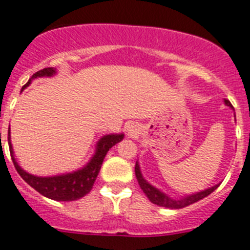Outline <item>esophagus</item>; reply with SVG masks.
Returning <instances> with one entry per match:
<instances>
[{
	"mask_svg": "<svg viewBox=\"0 0 250 250\" xmlns=\"http://www.w3.org/2000/svg\"><path fill=\"white\" fill-rule=\"evenodd\" d=\"M139 131V127H138L137 124H131V125H127L126 127V133L129 137H135Z\"/></svg>",
	"mask_w": 250,
	"mask_h": 250,
	"instance_id": "34e87169",
	"label": "esophagus"
}]
</instances>
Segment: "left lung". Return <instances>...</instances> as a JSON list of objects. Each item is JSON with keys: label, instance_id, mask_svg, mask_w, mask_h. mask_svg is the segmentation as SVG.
<instances>
[{"label": "left lung", "instance_id": "left-lung-1", "mask_svg": "<svg viewBox=\"0 0 250 250\" xmlns=\"http://www.w3.org/2000/svg\"><path fill=\"white\" fill-rule=\"evenodd\" d=\"M225 104L229 108H232V104L229 103L227 99H225ZM135 177H137V181L141 186L142 191L146 193V196L148 197V200L153 204L159 205V207H164V208H169V209H182V208L188 207V205L193 204V203H197L201 199H204L207 197L208 195H210L213 191L218 188L219 185H214L213 187H209L207 189H203L200 192H195L191 193V195H185V196L179 197V199H173L170 197L167 193L163 192V191H160L159 188H156L155 186H152L149 183L148 181H146L143 174H142L141 171V167H139V163H135Z\"/></svg>", "mask_w": 250, "mask_h": 250}]
</instances>
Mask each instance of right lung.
I'll return each mask as SVG.
<instances>
[{
	"label": "right lung",
	"mask_w": 250,
	"mask_h": 250,
	"mask_svg": "<svg viewBox=\"0 0 250 250\" xmlns=\"http://www.w3.org/2000/svg\"><path fill=\"white\" fill-rule=\"evenodd\" d=\"M57 75V68H43L41 71L36 72L31 79L28 80V83L21 87V91L31 85V83L35 79L40 77H53ZM11 137L9 131V148L10 155L13 159L14 167L17 171L21 174V178L27 182L28 185L43 195L45 197H49L51 200L57 201H73L77 199H81L86 193H89L93 188V185L97 179L99 170H101L102 164L104 160L105 155L112 148L116 143H119L124 139V134H105L97 142L95 146V152L91 156V159L87 161L86 165L80 167L77 170L71 171V173H64V174L50 175V177H39L28 173L23 167L18 164L15 155H14L13 145H11Z\"/></svg>",
	"instance_id": "add662e5"
}]
</instances>
